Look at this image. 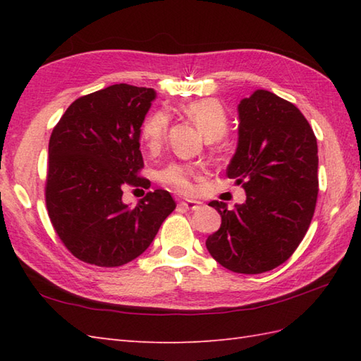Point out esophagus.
<instances>
[{
    "label": "esophagus",
    "instance_id": "esophagus-1",
    "mask_svg": "<svg viewBox=\"0 0 361 361\" xmlns=\"http://www.w3.org/2000/svg\"><path fill=\"white\" fill-rule=\"evenodd\" d=\"M200 204L202 203L197 202V200H183V202H180L181 208H185L188 211H195V209L200 208Z\"/></svg>",
    "mask_w": 361,
    "mask_h": 361
}]
</instances>
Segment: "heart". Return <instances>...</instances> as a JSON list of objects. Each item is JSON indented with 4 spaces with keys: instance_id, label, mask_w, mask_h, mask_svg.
<instances>
[{
    "instance_id": "b5f03b06",
    "label": "heart",
    "mask_w": 361,
    "mask_h": 361,
    "mask_svg": "<svg viewBox=\"0 0 361 361\" xmlns=\"http://www.w3.org/2000/svg\"><path fill=\"white\" fill-rule=\"evenodd\" d=\"M181 111L194 121V124L200 128L208 141H217L226 133L228 130V114L225 106L217 99L203 97L198 101L189 102L183 106ZM169 128V116L163 110L153 111L144 119L140 130L141 141L150 152H157L166 140V133ZM195 175V169L189 164L172 163L159 172V180L164 185L171 186L180 192H189L192 190V178Z\"/></svg>"
}]
</instances>
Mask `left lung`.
Listing matches in <instances>:
<instances>
[{"mask_svg": "<svg viewBox=\"0 0 361 361\" xmlns=\"http://www.w3.org/2000/svg\"><path fill=\"white\" fill-rule=\"evenodd\" d=\"M237 111L239 142L226 175L247 200L233 211L209 203L221 225L206 248L228 270L259 274L286 262L307 233L318 197V145L304 114L270 91L256 90Z\"/></svg>", "mask_w": 361, "mask_h": 361, "instance_id": "left-lung-1", "label": "left lung"}]
</instances>
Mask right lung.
Returning <instances> with one entry per match:
<instances>
[{"label": "right lung", "mask_w": 361, "mask_h": 361, "mask_svg": "<svg viewBox=\"0 0 361 361\" xmlns=\"http://www.w3.org/2000/svg\"><path fill=\"white\" fill-rule=\"evenodd\" d=\"M153 88L116 83L68 106L49 140L46 208L68 251L82 262L121 267L141 256L176 203L164 189L135 208L122 188L144 186L140 130Z\"/></svg>", "instance_id": "obj_1"}]
</instances>
